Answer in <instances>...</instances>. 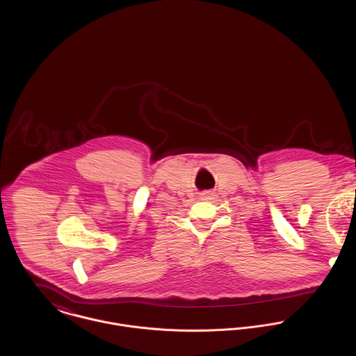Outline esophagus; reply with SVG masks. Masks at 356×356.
Here are the masks:
<instances>
[{
    "label": "esophagus",
    "instance_id": "obj_1",
    "mask_svg": "<svg viewBox=\"0 0 356 356\" xmlns=\"http://www.w3.org/2000/svg\"><path fill=\"white\" fill-rule=\"evenodd\" d=\"M209 196H211V193H209V192H207V193H203V195H202V197H203V199H208Z\"/></svg>",
    "mask_w": 356,
    "mask_h": 356
}]
</instances>
